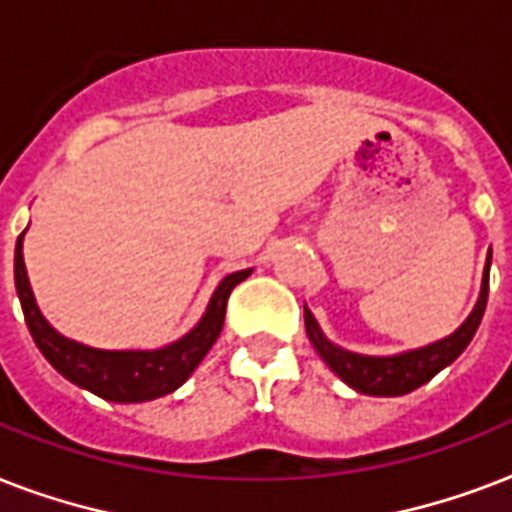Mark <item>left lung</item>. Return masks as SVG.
Here are the masks:
<instances>
[{"label":"left lung","instance_id":"8db88e82","mask_svg":"<svg viewBox=\"0 0 512 512\" xmlns=\"http://www.w3.org/2000/svg\"><path fill=\"white\" fill-rule=\"evenodd\" d=\"M489 265H492V257L486 260L481 295H478L476 308L465 319V324L449 337L430 342L425 348L406 350V353H396V356H361V353H350V350L327 340V335L321 332L319 321L313 319V313L308 308H305V332L311 337L313 348L319 350V356L327 361L329 369L342 382H348L353 390L366 393V396H404V393H412L414 388H420L428 380H433L444 366L452 364L454 358L470 345L486 311Z\"/></svg>","mask_w":512,"mask_h":512}]
</instances>
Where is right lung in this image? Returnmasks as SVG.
<instances>
[{"mask_svg":"<svg viewBox=\"0 0 512 512\" xmlns=\"http://www.w3.org/2000/svg\"><path fill=\"white\" fill-rule=\"evenodd\" d=\"M23 233L15 244V289H18L20 308H23L28 332L34 337L36 348L42 350V356L66 380L90 390L95 396L106 398V401H116V404L154 401V398H162L180 388L220 337L225 305H228L233 287L252 273V268L228 273L217 284L215 295L209 300L199 324L180 340L156 350H100L68 340L58 329H52L50 321L42 316L31 284H28L26 263H23Z\"/></svg>","mask_w":512,"mask_h":512,"instance_id":"obj_1","label":"right lung"}]
</instances>
